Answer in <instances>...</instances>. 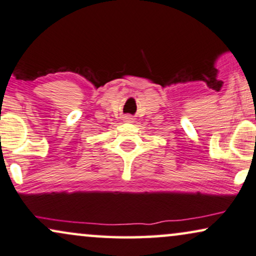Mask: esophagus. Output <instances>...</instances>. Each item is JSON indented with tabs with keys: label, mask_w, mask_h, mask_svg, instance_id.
I'll use <instances>...</instances> for the list:
<instances>
[{
	"label": "esophagus",
	"mask_w": 256,
	"mask_h": 256,
	"mask_svg": "<svg viewBox=\"0 0 256 256\" xmlns=\"http://www.w3.org/2000/svg\"><path fill=\"white\" fill-rule=\"evenodd\" d=\"M124 122H134V118L131 116H124Z\"/></svg>",
	"instance_id": "esophagus-1"
}]
</instances>
